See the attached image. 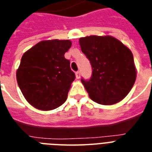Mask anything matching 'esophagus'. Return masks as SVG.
<instances>
[{"instance_id": "34e87169", "label": "esophagus", "mask_w": 152, "mask_h": 152, "mask_svg": "<svg viewBox=\"0 0 152 152\" xmlns=\"http://www.w3.org/2000/svg\"><path fill=\"white\" fill-rule=\"evenodd\" d=\"M75 76H76L77 79H79L80 77H81V73H80V71H77V72L75 73Z\"/></svg>"}]
</instances>
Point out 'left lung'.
Segmentation results:
<instances>
[{"mask_svg":"<svg viewBox=\"0 0 152 152\" xmlns=\"http://www.w3.org/2000/svg\"><path fill=\"white\" fill-rule=\"evenodd\" d=\"M79 45L93 68L90 80L82 79L90 99L102 105H113L124 99L137 78L130 49L109 35L81 37Z\"/></svg>","mask_w":152,"mask_h":152,"instance_id":"8db88e82","label":"left lung"}]
</instances>
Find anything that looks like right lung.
I'll list each match as a JSON object with an SVG mask.
<instances>
[{
  "mask_svg": "<svg viewBox=\"0 0 152 152\" xmlns=\"http://www.w3.org/2000/svg\"><path fill=\"white\" fill-rule=\"evenodd\" d=\"M70 40H45L36 44L22 56L16 79L26 101L34 107L51 110L67 98L75 78L64 54L71 47Z\"/></svg>",
  "mask_w": 152,
  "mask_h": 152,
  "instance_id": "1",
  "label": "right lung"
}]
</instances>
